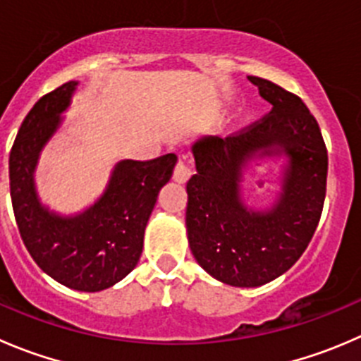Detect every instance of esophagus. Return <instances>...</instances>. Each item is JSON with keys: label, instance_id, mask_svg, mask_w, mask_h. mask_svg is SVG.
<instances>
[{"label": "esophagus", "instance_id": "34e87169", "mask_svg": "<svg viewBox=\"0 0 361 361\" xmlns=\"http://www.w3.org/2000/svg\"><path fill=\"white\" fill-rule=\"evenodd\" d=\"M192 174V169L190 166H188L185 160H180V162L176 164V167H174V181H178V183H185V181L190 178Z\"/></svg>", "mask_w": 361, "mask_h": 361}]
</instances>
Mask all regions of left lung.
I'll return each instance as SVG.
<instances>
[{
  "label": "left lung",
  "instance_id": "1",
  "mask_svg": "<svg viewBox=\"0 0 361 361\" xmlns=\"http://www.w3.org/2000/svg\"><path fill=\"white\" fill-rule=\"evenodd\" d=\"M248 80L271 111L240 134L197 139L195 174L187 183L192 254L213 279L234 288H259L286 274L309 247L326 195L328 153L316 118L271 80ZM281 156V190L268 207L252 209L243 197L244 174Z\"/></svg>",
  "mask_w": 361,
  "mask_h": 361
}]
</instances>
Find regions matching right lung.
Here are the masks:
<instances>
[{"label": "right lung", "instance_id": "add662e5", "mask_svg": "<svg viewBox=\"0 0 361 361\" xmlns=\"http://www.w3.org/2000/svg\"><path fill=\"white\" fill-rule=\"evenodd\" d=\"M79 80L42 97L24 118L8 160L10 195L20 238L49 277L70 289L97 293L123 281L137 266L145 229L159 192L173 176L174 153L120 160L93 204L61 215L40 201L35 183L42 152L61 128Z\"/></svg>", "mask_w": 361, "mask_h": 361}]
</instances>
